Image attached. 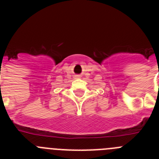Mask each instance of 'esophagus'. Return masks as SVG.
Instances as JSON below:
<instances>
[{
	"label": "esophagus",
	"instance_id": "obj_1",
	"mask_svg": "<svg viewBox=\"0 0 159 159\" xmlns=\"http://www.w3.org/2000/svg\"><path fill=\"white\" fill-rule=\"evenodd\" d=\"M80 75H75V78H78V77H80Z\"/></svg>",
	"mask_w": 159,
	"mask_h": 159
}]
</instances>
